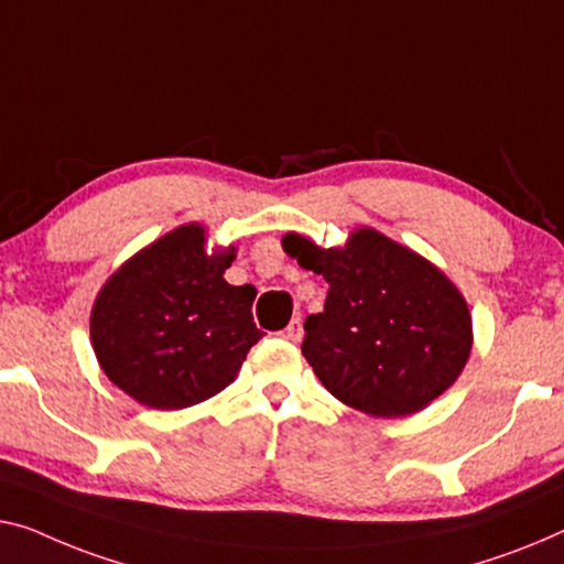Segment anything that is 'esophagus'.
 <instances>
[{"label": "esophagus", "instance_id": "esophagus-1", "mask_svg": "<svg viewBox=\"0 0 564 564\" xmlns=\"http://www.w3.org/2000/svg\"><path fill=\"white\" fill-rule=\"evenodd\" d=\"M283 336L289 341H301V336H304V326H301V318L299 316L291 318V324L283 329Z\"/></svg>", "mask_w": 564, "mask_h": 564}]
</instances>
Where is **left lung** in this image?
Listing matches in <instances>:
<instances>
[{"instance_id": "8db88e82", "label": "left lung", "mask_w": 564, "mask_h": 564, "mask_svg": "<svg viewBox=\"0 0 564 564\" xmlns=\"http://www.w3.org/2000/svg\"><path fill=\"white\" fill-rule=\"evenodd\" d=\"M283 250L329 283L301 351L326 390L375 417L425 408L456 382L470 351V314L445 275L377 230L322 250L289 232Z\"/></svg>"}]
</instances>
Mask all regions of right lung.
Instances as JSON below:
<instances>
[{
  "label": "right lung",
  "instance_id": "obj_1",
  "mask_svg": "<svg viewBox=\"0 0 564 564\" xmlns=\"http://www.w3.org/2000/svg\"><path fill=\"white\" fill-rule=\"evenodd\" d=\"M228 253H205V230L184 225L121 265L90 314V339L116 388L154 410H182L235 380L263 336L256 289L223 279Z\"/></svg>",
  "mask_w": 564,
  "mask_h": 564
}]
</instances>
